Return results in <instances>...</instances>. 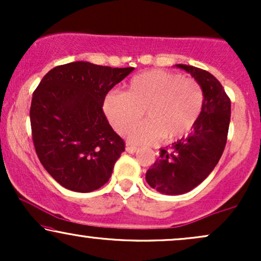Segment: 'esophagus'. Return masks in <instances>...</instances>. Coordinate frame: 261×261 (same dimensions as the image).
Listing matches in <instances>:
<instances>
[{
  "mask_svg": "<svg viewBox=\"0 0 261 261\" xmlns=\"http://www.w3.org/2000/svg\"><path fill=\"white\" fill-rule=\"evenodd\" d=\"M137 149H139V148L135 147V146H133V145H127L126 146V152H128V153H135Z\"/></svg>",
  "mask_w": 261,
  "mask_h": 261,
  "instance_id": "obj_1",
  "label": "esophagus"
}]
</instances>
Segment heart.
Segmentation results:
<instances>
[{
	"instance_id": "b5f03b06",
	"label": "heart",
	"mask_w": 261,
	"mask_h": 261,
	"mask_svg": "<svg viewBox=\"0 0 261 261\" xmlns=\"http://www.w3.org/2000/svg\"><path fill=\"white\" fill-rule=\"evenodd\" d=\"M202 87L194 79L164 70H151L128 81L125 92H109L103 112L116 133L125 134L142 112L148 120L128 133L130 142L151 145L180 140L195 127L203 108Z\"/></svg>"
}]
</instances>
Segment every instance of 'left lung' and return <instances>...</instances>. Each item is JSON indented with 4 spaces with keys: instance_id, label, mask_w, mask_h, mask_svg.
<instances>
[{
    "instance_id": "1",
    "label": "left lung",
    "mask_w": 261,
    "mask_h": 261,
    "mask_svg": "<svg viewBox=\"0 0 261 261\" xmlns=\"http://www.w3.org/2000/svg\"><path fill=\"white\" fill-rule=\"evenodd\" d=\"M202 87L203 108L200 119L187 139L162 148L160 158L146 173L151 188L166 195H180L207 178L226 147L230 120V100L218 80L207 71L175 65Z\"/></svg>"
}]
</instances>
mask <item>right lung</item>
I'll list each match as a JSON object with an SVG mask.
<instances>
[{"label": "right lung", "mask_w": 261, "mask_h": 261, "mask_svg": "<svg viewBox=\"0 0 261 261\" xmlns=\"http://www.w3.org/2000/svg\"><path fill=\"white\" fill-rule=\"evenodd\" d=\"M134 67L76 61L56 66L40 81L31 106L32 136L39 161L68 190L91 193L112 176L124 140L103 112V99Z\"/></svg>", "instance_id": "1"}]
</instances>
